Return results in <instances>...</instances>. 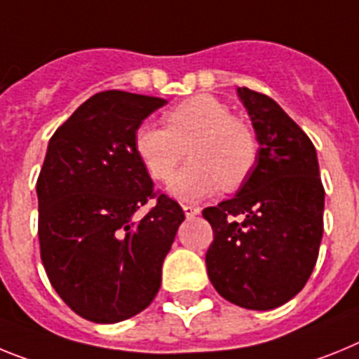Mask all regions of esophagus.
Wrapping results in <instances>:
<instances>
[{
    "mask_svg": "<svg viewBox=\"0 0 359 359\" xmlns=\"http://www.w3.org/2000/svg\"><path fill=\"white\" fill-rule=\"evenodd\" d=\"M182 210H184V215H186V218H193L201 213V208H197V205H191V204L182 205Z\"/></svg>",
    "mask_w": 359,
    "mask_h": 359,
    "instance_id": "esophagus-1",
    "label": "esophagus"
}]
</instances>
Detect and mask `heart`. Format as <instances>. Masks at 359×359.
I'll return each instance as SVG.
<instances>
[{"label": "heart", "mask_w": 359, "mask_h": 359, "mask_svg": "<svg viewBox=\"0 0 359 359\" xmlns=\"http://www.w3.org/2000/svg\"><path fill=\"white\" fill-rule=\"evenodd\" d=\"M166 126L142 123L133 133L135 154L158 182H166L186 157L191 158L170 184L180 201H198L244 182L258 157V142L244 121L213 95H193L164 115Z\"/></svg>", "instance_id": "obj_1"}]
</instances>
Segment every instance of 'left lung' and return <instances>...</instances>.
<instances>
[{
    "label": "left lung",
    "instance_id": "1",
    "mask_svg": "<svg viewBox=\"0 0 359 359\" xmlns=\"http://www.w3.org/2000/svg\"><path fill=\"white\" fill-rule=\"evenodd\" d=\"M236 92L260 148L235 197L202 211L213 227L205 266L227 302L269 311L294 298L316 266L325 191L304 130L264 93L245 86Z\"/></svg>",
    "mask_w": 359,
    "mask_h": 359
}]
</instances>
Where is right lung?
<instances>
[{"label":"right lung","mask_w":359,"mask_h":359,"mask_svg":"<svg viewBox=\"0 0 359 359\" xmlns=\"http://www.w3.org/2000/svg\"><path fill=\"white\" fill-rule=\"evenodd\" d=\"M168 101L106 90L55 130L37 177L39 248L52 287L72 311L117 323L144 311L184 211L154 189L133 133ZM156 198L141 221L135 213Z\"/></svg>","instance_id":"right-lung-1"}]
</instances>
